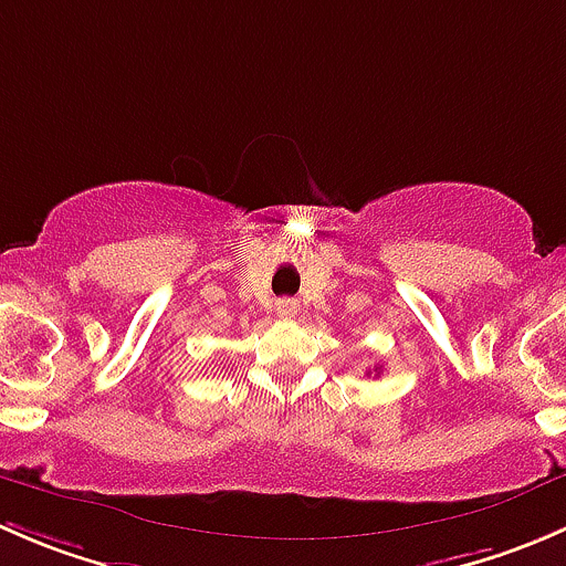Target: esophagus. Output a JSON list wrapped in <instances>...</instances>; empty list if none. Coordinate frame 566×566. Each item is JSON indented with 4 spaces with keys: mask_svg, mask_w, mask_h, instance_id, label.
Masks as SVG:
<instances>
[{
    "mask_svg": "<svg viewBox=\"0 0 566 566\" xmlns=\"http://www.w3.org/2000/svg\"><path fill=\"white\" fill-rule=\"evenodd\" d=\"M295 312H298V306H295V301H290V298H284V301H279L276 304V315L279 317H295Z\"/></svg>",
    "mask_w": 566,
    "mask_h": 566,
    "instance_id": "esophagus-1",
    "label": "esophagus"
}]
</instances>
